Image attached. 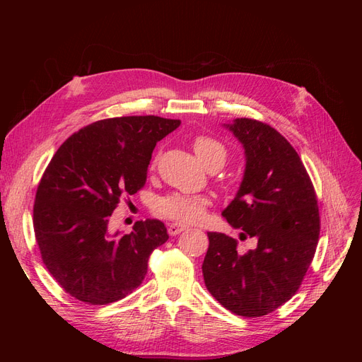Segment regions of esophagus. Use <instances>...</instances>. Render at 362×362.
<instances>
[{
    "mask_svg": "<svg viewBox=\"0 0 362 362\" xmlns=\"http://www.w3.org/2000/svg\"><path fill=\"white\" fill-rule=\"evenodd\" d=\"M185 229H187V226H185V225H181V223L173 222V223H169V226H168V233H169L170 235H177V234H180V233L185 231Z\"/></svg>",
    "mask_w": 362,
    "mask_h": 362,
    "instance_id": "34e87169",
    "label": "esophagus"
}]
</instances>
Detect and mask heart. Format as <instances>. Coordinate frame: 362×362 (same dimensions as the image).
<instances>
[{
    "mask_svg": "<svg viewBox=\"0 0 362 362\" xmlns=\"http://www.w3.org/2000/svg\"><path fill=\"white\" fill-rule=\"evenodd\" d=\"M193 149L208 169L222 168L226 160V148L210 136H196L193 139ZM210 205L211 201L206 196L170 193L157 201L156 211L177 222L196 223L205 217Z\"/></svg>",
    "mask_w": 362,
    "mask_h": 362,
    "instance_id": "1",
    "label": "heart"
}]
</instances>
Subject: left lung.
I'll use <instances>...</instances> for the list:
<instances>
[{
    "instance_id": "obj_1",
    "label": "left lung",
    "mask_w": 362,
    "mask_h": 362,
    "mask_svg": "<svg viewBox=\"0 0 362 362\" xmlns=\"http://www.w3.org/2000/svg\"><path fill=\"white\" fill-rule=\"evenodd\" d=\"M225 127L243 145L246 169L222 214L242 229L240 240L255 238L257 247L242 254L235 238L208 233L202 275L226 310L261 317L299 290L319 243V205L300 157L275 128L246 117Z\"/></svg>"
}]
</instances>
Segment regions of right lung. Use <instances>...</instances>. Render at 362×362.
I'll use <instances>...</instances> for the list:
<instances>
[{
  "label": "right lung",
  "mask_w": 362,
  "mask_h": 362,
  "mask_svg": "<svg viewBox=\"0 0 362 362\" xmlns=\"http://www.w3.org/2000/svg\"><path fill=\"white\" fill-rule=\"evenodd\" d=\"M181 124L158 116L103 119L81 128L57 149L43 172L33 225L43 264L72 298L107 305L133 293L168 229L157 218L136 222L129 234L108 222L125 196L146 182L157 141Z\"/></svg>",
  "instance_id": "1"
}]
</instances>
